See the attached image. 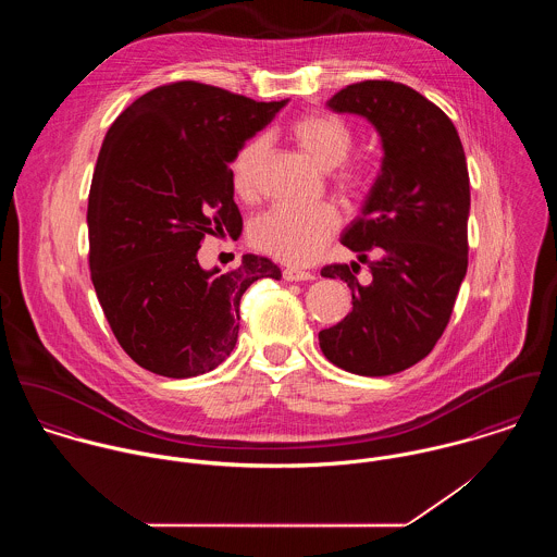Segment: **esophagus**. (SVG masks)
I'll return each mask as SVG.
<instances>
[{
	"label": "esophagus",
	"instance_id": "1",
	"mask_svg": "<svg viewBox=\"0 0 557 557\" xmlns=\"http://www.w3.org/2000/svg\"><path fill=\"white\" fill-rule=\"evenodd\" d=\"M283 278L289 281V283H300V281H313V272H305V270H298V268H287L283 270Z\"/></svg>",
	"mask_w": 557,
	"mask_h": 557
}]
</instances>
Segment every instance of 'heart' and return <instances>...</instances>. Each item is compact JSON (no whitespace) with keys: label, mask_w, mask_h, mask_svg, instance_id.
I'll list each match as a JSON object with an SVG mask.
<instances>
[{"label":"heart","mask_w":557,"mask_h":557,"mask_svg":"<svg viewBox=\"0 0 557 557\" xmlns=\"http://www.w3.org/2000/svg\"><path fill=\"white\" fill-rule=\"evenodd\" d=\"M289 135L309 160L323 171L343 164L354 144L347 124L330 113H307L298 117L292 124ZM268 146L270 144L265 137H252L232 159V184L242 197L255 193L257 175L268 154ZM338 182L347 190H360L367 180L360 169H343L338 173ZM338 225L341 216L330 203H319L315 208L276 206L252 221L248 238L259 250L278 261L305 265L318 257L325 242L336 234Z\"/></svg>","instance_id":"b5f03b06"}]
</instances>
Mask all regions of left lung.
<instances>
[{
	"mask_svg": "<svg viewBox=\"0 0 557 557\" xmlns=\"http://www.w3.org/2000/svg\"><path fill=\"white\" fill-rule=\"evenodd\" d=\"M325 107L364 117L384 159L341 238L369 263L371 283L360 285L356 261L321 270L347 283L354 309L319 332V347L343 371L384 377L429 356L453 315L468 272V162L450 117L403 83H354Z\"/></svg>",
	"mask_w": 557,
	"mask_h": 557,
	"instance_id": "left-lung-1",
	"label": "left lung"
}]
</instances>
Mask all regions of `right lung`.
Instances as JSON below:
<instances>
[{"mask_svg":"<svg viewBox=\"0 0 557 557\" xmlns=\"http://www.w3.org/2000/svg\"><path fill=\"white\" fill-rule=\"evenodd\" d=\"M287 102L180 81L137 98L107 131L87 201L89 270L139 367L173 380L216 369L236 347L242 294L283 276L259 255L203 270L197 252L210 234L242 232L230 164Z\"/></svg>","mask_w":557,"mask_h":557,"instance_id":"add662e5","label":"right lung"}]
</instances>
